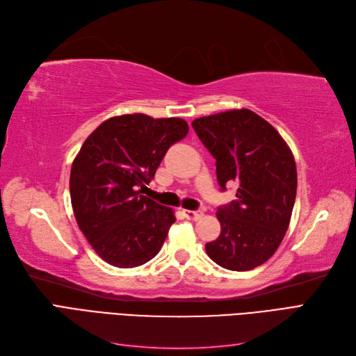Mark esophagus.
<instances>
[{
  "instance_id": "obj_1",
  "label": "esophagus",
  "mask_w": 356,
  "mask_h": 356,
  "mask_svg": "<svg viewBox=\"0 0 356 356\" xmlns=\"http://www.w3.org/2000/svg\"><path fill=\"white\" fill-rule=\"evenodd\" d=\"M186 215L187 220H191V221H196V220H200L203 217V211H190V209H184L182 211Z\"/></svg>"
}]
</instances>
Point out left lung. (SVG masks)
<instances>
[{
  "label": "left lung",
  "mask_w": 356,
  "mask_h": 356,
  "mask_svg": "<svg viewBox=\"0 0 356 356\" xmlns=\"http://www.w3.org/2000/svg\"><path fill=\"white\" fill-rule=\"evenodd\" d=\"M217 160V179L238 184L236 200L217 211L221 233L204 250L234 272L261 266L281 245L297 193L296 160L276 129L251 110H230L191 123Z\"/></svg>",
  "instance_id": "left-lung-1"
}]
</instances>
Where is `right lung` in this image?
<instances>
[{"label": "right lung", "instance_id": "1", "mask_svg": "<svg viewBox=\"0 0 356 356\" xmlns=\"http://www.w3.org/2000/svg\"><path fill=\"white\" fill-rule=\"evenodd\" d=\"M187 134L182 118L124 114L105 120L81 145L71 168V204L104 261L131 268L160 251L175 215L141 193L169 147Z\"/></svg>", "mask_w": 356, "mask_h": 356}]
</instances>
